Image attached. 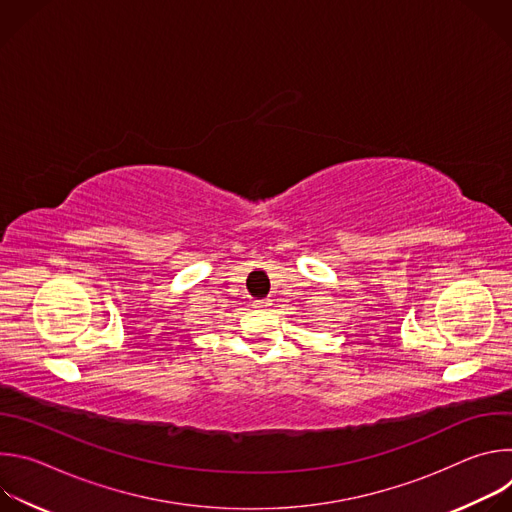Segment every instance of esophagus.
<instances>
[{
  "label": "esophagus",
  "mask_w": 512,
  "mask_h": 512,
  "mask_svg": "<svg viewBox=\"0 0 512 512\" xmlns=\"http://www.w3.org/2000/svg\"><path fill=\"white\" fill-rule=\"evenodd\" d=\"M269 304H271L269 300H257V302H255V306H257V308H267Z\"/></svg>",
  "instance_id": "34e87169"
}]
</instances>
